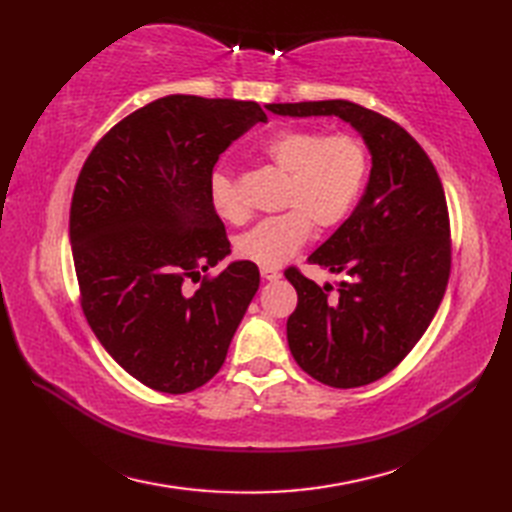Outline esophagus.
<instances>
[{
    "label": "esophagus",
    "mask_w": 512,
    "mask_h": 512,
    "mask_svg": "<svg viewBox=\"0 0 512 512\" xmlns=\"http://www.w3.org/2000/svg\"><path fill=\"white\" fill-rule=\"evenodd\" d=\"M260 275H262V280H267V282H275L282 277V273L273 267H260Z\"/></svg>",
    "instance_id": "obj_1"
}]
</instances>
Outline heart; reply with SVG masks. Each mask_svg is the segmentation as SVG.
Instances as JSON below:
<instances>
[{
    "mask_svg": "<svg viewBox=\"0 0 512 512\" xmlns=\"http://www.w3.org/2000/svg\"><path fill=\"white\" fill-rule=\"evenodd\" d=\"M262 156L288 175L284 207L290 209L247 230L237 241V252L256 265L280 267L301 250L314 224L327 230L352 213L367 181L369 151L359 136L290 128L273 134L262 145ZM209 196L224 220L245 218V207L226 175L211 177Z\"/></svg>",
    "mask_w": 512,
    "mask_h": 512,
    "instance_id": "obj_1",
    "label": "heart"
}]
</instances>
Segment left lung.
Returning a JSON list of instances; mask_svg holds the SVG:
<instances>
[{
	"label": "left lung",
	"instance_id": "obj_1",
	"mask_svg": "<svg viewBox=\"0 0 512 512\" xmlns=\"http://www.w3.org/2000/svg\"><path fill=\"white\" fill-rule=\"evenodd\" d=\"M284 117H339L363 136L371 173L350 218L307 258L346 273L333 292L299 269L288 346L303 371L335 389H356L395 369L436 316L451 275V226L442 181L414 138L348 100L267 104Z\"/></svg>",
	"mask_w": 512,
	"mask_h": 512
}]
</instances>
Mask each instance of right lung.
<instances>
[{"label": "right lung", "mask_w": 512, "mask_h": 512, "mask_svg": "<svg viewBox=\"0 0 512 512\" xmlns=\"http://www.w3.org/2000/svg\"><path fill=\"white\" fill-rule=\"evenodd\" d=\"M260 121L256 102L153 100L100 138L76 181L70 243L85 318L153 391L190 393L218 374L260 286L250 260L185 286L230 254L213 166Z\"/></svg>", "instance_id": "right-lung-1"}]
</instances>
